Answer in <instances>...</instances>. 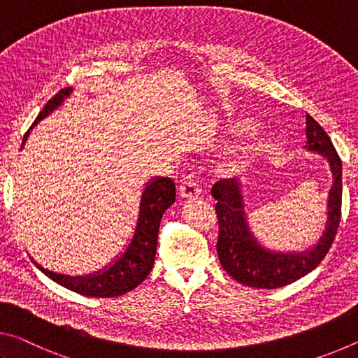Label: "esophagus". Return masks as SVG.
<instances>
[{
  "label": "esophagus",
  "mask_w": 358,
  "mask_h": 358,
  "mask_svg": "<svg viewBox=\"0 0 358 358\" xmlns=\"http://www.w3.org/2000/svg\"><path fill=\"white\" fill-rule=\"evenodd\" d=\"M179 193L182 198H196V196H200L201 189L193 176H187V178L180 180Z\"/></svg>",
  "instance_id": "obj_1"
}]
</instances>
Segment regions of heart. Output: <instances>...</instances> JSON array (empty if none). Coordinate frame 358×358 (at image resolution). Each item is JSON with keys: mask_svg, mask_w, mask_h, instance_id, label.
<instances>
[{"mask_svg": "<svg viewBox=\"0 0 358 358\" xmlns=\"http://www.w3.org/2000/svg\"><path fill=\"white\" fill-rule=\"evenodd\" d=\"M241 125H243V122H238L234 127H241ZM245 133H248L245 134V148H249L250 143H254V141L259 138L260 128H259V125H250V127H248V131Z\"/></svg>", "mask_w": 358, "mask_h": 358, "instance_id": "heart-1", "label": "heart"}]
</instances>
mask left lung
I'll list each match as a JSON object with an SVG mask.
<instances>
[{"mask_svg":"<svg viewBox=\"0 0 358 358\" xmlns=\"http://www.w3.org/2000/svg\"><path fill=\"white\" fill-rule=\"evenodd\" d=\"M306 143L303 149L324 157L331 171V187L327 196L325 227L311 248L304 250H271L257 239L249 225L244 203V182L239 178L214 184L213 196L219 219L217 254L222 268L233 279L255 289H279L306 276L324 260L341 217L343 165L333 143L317 122L306 114Z\"/></svg>","mask_w":358,"mask_h":358,"instance_id":"obj_1","label":"left lung"}]
</instances>
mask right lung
I'll use <instances>...</instances> for the list:
<instances>
[{
    "mask_svg": "<svg viewBox=\"0 0 358 358\" xmlns=\"http://www.w3.org/2000/svg\"><path fill=\"white\" fill-rule=\"evenodd\" d=\"M71 93L73 89L68 87V89L58 92L45 104L44 109L39 113L38 119L33 122L30 130L23 136L20 149H23L33 128L41 120L45 119L47 115H50L54 110L60 108L64 99ZM174 201L176 187L171 179L162 178V176H155V178L149 179L144 184L143 193H141L139 213L131 239L113 262L108 263L101 269H98V271L84 274V276H68V274L50 271V269L41 266L38 262H34L33 259L31 260L47 278H50L54 282L60 284L64 289L76 292V294L95 298L124 295L127 292L133 290L134 287H138L149 276L155 262L157 238L162 215Z\"/></svg>",
    "mask_w": 358,
    "mask_h": 358,
    "instance_id": "1",
    "label": "right lung"
}]
</instances>
